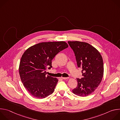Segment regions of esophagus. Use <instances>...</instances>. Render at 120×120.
Listing matches in <instances>:
<instances>
[{"mask_svg":"<svg viewBox=\"0 0 120 120\" xmlns=\"http://www.w3.org/2000/svg\"><path fill=\"white\" fill-rule=\"evenodd\" d=\"M62 78L63 79L65 80V79H68V78H69V77H62Z\"/></svg>","mask_w":120,"mask_h":120,"instance_id":"obj_1","label":"esophagus"}]
</instances>
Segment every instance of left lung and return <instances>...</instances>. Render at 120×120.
<instances>
[{
    "instance_id": "8db88e82",
    "label": "left lung",
    "mask_w": 120,
    "mask_h": 120,
    "mask_svg": "<svg viewBox=\"0 0 120 120\" xmlns=\"http://www.w3.org/2000/svg\"><path fill=\"white\" fill-rule=\"evenodd\" d=\"M73 50L77 66L82 68V77L77 78V86L72 91L84 97L98 87L104 75V63L99 51L90 44L79 41H68Z\"/></svg>"
}]
</instances>
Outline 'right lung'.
<instances>
[{
	"label": "right lung",
	"instance_id": "right-lung-1",
	"mask_svg": "<svg viewBox=\"0 0 120 120\" xmlns=\"http://www.w3.org/2000/svg\"><path fill=\"white\" fill-rule=\"evenodd\" d=\"M63 41L43 42L28 48L21 58L19 73L22 82L34 97L45 98L52 94L58 82L56 78L46 76L45 70L52 68V60L60 51L67 48Z\"/></svg>",
	"mask_w": 120,
	"mask_h": 120
}]
</instances>
